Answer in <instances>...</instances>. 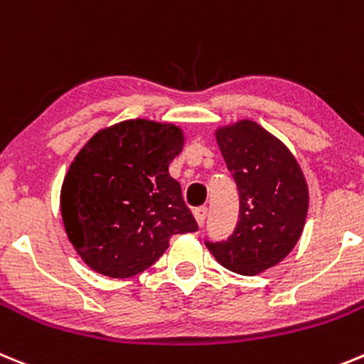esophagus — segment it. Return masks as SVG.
<instances>
[{"instance_id":"34e87169","label":"esophagus","mask_w":364,"mask_h":364,"mask_svg":"<svg viewBox=\"0 0 364 364\" xmlns=\"http://www.w3.org/2000/svg\"><path fill=\"white\" fill-rule=\"evenodd\" d=\"M194 218H196V221H198L199 227H203V225H205V221H206V208H205V206H199V208H196Z\"/></svg>"}]
</instances>
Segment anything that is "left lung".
I'll use <instances>...</instances> for the list:
<instances>
[{"label": "left lung", "instance_id": "1", "mask_svg": "<svg viewBox=\"0 0 364 364\" xmlns=\"http://www.w3.org/2000/svg\"><path fill=\"white\" fill-rule=\"evenodd\" d=\"M215 141L237 185L239 221L227 241L206 247L219 264L257 276L294 250L309 212V185L281 139L255 121L215 130Z\"/></svg>", "mask_w": 364, "mask_h": 364}]
</instances>
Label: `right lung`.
<instances>
[{"mask_svg": "<svg viewBox=\"0 0 364 364\" xmlns=\"http://www.w3.org/2000/svg\"><path fill=\"white\" fill-rule=\"evenodd\" d=\"M183 146V130L172 123L127 119L101 129L77 152L61 186V218L94 272L136 276L165 254L172 235L198 230L168 174Z\"/></svg>", "mask_w": 364, "mask_h": 364, "instance_id": "add662e5", "label": "right lung"}]
</instances>
